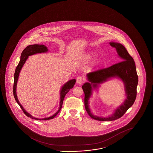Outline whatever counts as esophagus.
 Wrapping results in <instances>:
<instances>
[{"label": "esophagus", "instance_id": "34e87169", "mask_svg": "<svg viewBox=\"0 0 153 153\" xmlns=\"http://www.w3.org/2000/svg\"><path fill=\"white\" fill-rule=\"evenodd\" d=\"M85 79L83 76H79L76 79V82L79 84L83 83L85 82Z\"/></svg>", "mask_w": 153, "mask_h": 153}]
</instances>
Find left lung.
<instances>
[{
  "label": "left lung",
  "mask_w": 153,
  "mask_h": 153,
  "mask_svg": "<svg viewBox=\"0 0 153 153\" xmlns=\"http://www.w3.org/2000/svg\"><path fill=\"white\" fill-rule=\"evenodd\" d=\"M110 45L113 48H116L122 61L112 65L109 67L88 73L87 76L91 83L86 82L82 86L85 94L84 102L86 111L93 119L100 121H111L120 118L133 105L137 95L138 76L134 59L123 45L116 42H110ZM114 76H118L124 82L127 99L124 104L116 110L115 113L112 116L107 118L94 116L88 108V100L91 93V86L96 87L97 83H101L108 79Z\"/></svg>",
  "instance_id": "8db88e82"
}]
</instances>
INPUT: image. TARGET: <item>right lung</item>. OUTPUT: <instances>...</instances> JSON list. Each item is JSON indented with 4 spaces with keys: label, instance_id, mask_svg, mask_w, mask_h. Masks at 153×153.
Here are the masks:
<instances>
[{
    "label": "right lung",
    "instance_id": "1",
    "mask_svg": "<svg viewBox=\"0 0 153 153\" xmlns=\"http://www.w3.org/2000/svg\"><path fill=\"white\" fill-rule=\"evenodd\" d=\"M48 51V49L46 46L44 45H38V44H35V45H30L27 46L21 53V59L19 62V65L17 66L16 70H15V72L14 74V84H13V95H14V99L16 100V102L18 103L19 107H21V108L22 109L23 113L25 114L26 116H27L28 117H30L33 120H51L53 119L54 117H55L57 114L59 112V111L62 107V104H63V102L64 100L65 95L67 94V93H68L71 88H73L74 86V84L76 83V79H72L70 80L68 82L65 84V85L62 87V88L61 89V91H60V107L58 109V111L56 112V113L53 115L51 116L50 117H48L46 118H42V119H39L33 117L31 115H30L26 111L23 107L21 105V104L19 102V100L17 99V94H16V86H17V81H18V78H19V72L21 70L22 66L25 64L26 60H27V59L28 57V56H31L33 54H36V53H44V52H46Z\"/></svg>",
    "mask_w": 153,
    "mask_h": 153
}]
</instances>
